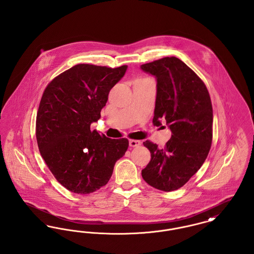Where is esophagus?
I'll return each instance as SVG.
<instances>
[{
	"label": "esophagus",
	"mask_w": 254,
	"mask_h": 254,
	"mask_svg": "<svg viewBox=\"0 0 254 254\" xmlns=\"http://www.w3.org/2000/svg\"><path fill=\"white\" fill-rule=\"evenodd\" d=\"M141 145V142L138 140H129V145L131 147H135V146H139Z\"/></svg>",
	"instance_id": "esophagus-1"
}]
</instances>
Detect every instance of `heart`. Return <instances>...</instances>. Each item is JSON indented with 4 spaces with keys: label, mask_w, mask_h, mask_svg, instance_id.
Returning <instances> with one entry per match:
<instances>
[{
    "label": "heart",
    "mask_w": 254,
    "mask_h": 254,
    "mask_svg": "<svg viewBox=\"0 0 254 254\" xmlns=\"http://www.w3.org/2000/svg\"><path fill=\"white\" fill-rule=\"evenodd\" d=\"M140 80H144V79H139V80H137V81H140Z\"/></svg>",
    "instance_id": "b5f03b06"
}]
</instances>
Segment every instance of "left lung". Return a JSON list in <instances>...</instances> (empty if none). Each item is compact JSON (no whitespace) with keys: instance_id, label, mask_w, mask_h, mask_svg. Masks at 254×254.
Returning a JSON list of instances; mask_svg holds the SVG:
<instances>
[{"instance_id":"obj_1","label":"left lung","mask_w":254,"mask_h":254,"mask_svg":"<svg viewBox=\"0 0 254 254\" xmlns=\"http://www.w3.org/2000/svg\"><path fill=\"white\" fill-rule=\"evenodd\" d=\"M155 76L157 95L154 126L166 120L171 137L164 148L144 142L151 159L142 176L149 186L173 191L182 188L202 167L212 142L213 112L204 82L176 57H165L141 65Z\"/></svg>"}]
</instances>
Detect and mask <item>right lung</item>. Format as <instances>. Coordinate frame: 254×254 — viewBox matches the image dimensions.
<instances>
[{"instance_id":"1","label":"right lung","mask_w":254,"mask_h":254,"mask_svg":"<svg viewBox=\"0 0 254 254\" xmlns=\"http://www.w3.org/2000/svg\"><path fill=\"white\" fill-rule=\"evenodd\" d=\"M127 68L76 64L54 78L43 93L36 118L38 147L56 180L71 192L91 193L107 185L128 147L126 138L90 130Z\"/></svg>"}]
</instances>
